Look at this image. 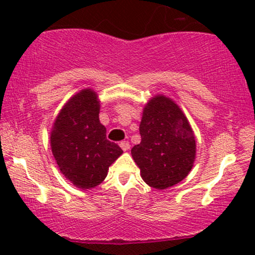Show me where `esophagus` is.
Segmentation results:
<instances>
[{
    "label": "esophagus",
    "mask_w": 255,
    "mask_h": 255,
    "mask_svg": "<svg viewBox=\"0 0 255 255\" xmlns=\"http://www.w3.org/2000/svg\"><path fill=\"white\" fill-rule=\"evenodd\" d=\"M120 146L122 147L123 151H128V148H130V144H128V141H121L120 142Z\"/></svg>",
    "instance_id": "1"
}]
</instances>
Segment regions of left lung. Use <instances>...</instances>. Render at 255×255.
Here are the masks:
<instances>
[{
  "mask_svg": "<svg viewBox=\"0 0 255 255\" xmlns=\"http://www.w3.org/2000/svg\"><path fill=\"white\" fill-rule=\"evenodd\" d=\"M139 132L141 141L132 147L131 154L149 187L166 189L189 174L196 141L189 122L174 101L163 95L149 100Z\"/></svg>",
  "mask_w": 255,
  "mask_h": 255,
  "instance_id": "8db88e82",
  "label": "left lung"
}]
</instances>
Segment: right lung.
Here are the masks:
<instances>
[{"mask_svg":"<svg viewBox=\"0 0 255 255\" xmlns=\"http://www.w3.org/2000/svg\"><path fill=\"white\" fill-rule=\"evenodd\" d=\"M100 101L93 89H82L68 100L55 118L51 148L59 169L81 189L102 182L108 169L123 151L107 139L99 120Z\"/></svg>","mask_w":255,"mask_h":255,"instance_id":"right-lung-1","label":"right lung"}]
</instances>
